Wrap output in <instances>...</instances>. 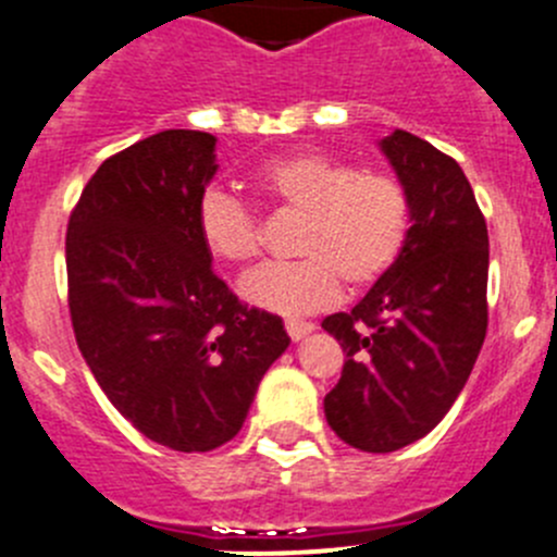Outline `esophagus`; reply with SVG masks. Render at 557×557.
I'll list each match as a JSON object with an SVG mask.
<instances>
[{
    "instance_id": "34e87169",
    "label": "esophagus",
    "mask_w": 557,
    "mask_h": 557,
    "mask_svg": "<svg viewBox=\"0 0 557 557\" xmlns=\"http://www.w3.org/2000/svg\"><path fill=\"white\" fill-rule=\"evenodd\" d=\"M312 329H315V326H312L310 321H299V318H288V321H285V332H288L290 339L307 337V334H310Z\"/></svg>"
}]
</instances>
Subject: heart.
I'll return each mask as SVG.
<instances>
[{
    "mask_svg": "<svg viewBox=\"0 0 557 557\" xmlns=\"http://www.w3.org/2000/svg\"><path fill=\"white\" fill-rule=\"evenodd\" d=\"M250 185L269 207L301 220L290 242L299 258L242 280V296L263 310L312 312L337 296L339 280L348 290L367 288L397 263L408 242V190L388 174L301 152L252 169ZM196 231L203 250L220 263L242 267L261 256L256 212L218 187L198 198Z\"/></svg>",
    "mask_w": 557,
    "mask_h": 557,
    "instance_id": "1",
    "label": "heart"
}]
</instances>
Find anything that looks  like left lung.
I'll use <instances>...</instances> for the list:
<instances>
[{"label": "left lung", "mask_w": 557, "mask_h": 557, "mask_svg": "<svg viewBox=\"0 0 557 557\" xmlns=\"http://www.w3.org/2000/svg\"><path fill=\"white\" fill-rule=\"evenodd\" d=\"M410 198V231L397 263L350 312L321 326L343 345L326 422L372 455L424 438L449 413L487 334V223L457 160L419 135L381 141Z\"/></svg>", "instance_id": "1"}]
</instances>
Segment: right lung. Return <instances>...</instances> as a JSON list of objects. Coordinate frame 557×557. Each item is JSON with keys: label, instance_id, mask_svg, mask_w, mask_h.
Listing matches in <instances>:
<instances>
[{"label": "right lung", "instance_id": "add662e5", "mask_svg": "<svg viewBox=\"0 0 557 557\" xmlns=\"http://www.w3.org/2000/svg\"><path fill=\"white\" fill-rule=\"evenodd\" d=\"M214 144L201 129H163L108 158L64 245L70 318L91 375L138 433L174 451L234 438L290 343L283 318L231 294L198 239Z\"/></svg>", "mask_w": 557, "mask_h": 557}]
</instances>
